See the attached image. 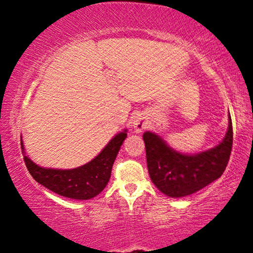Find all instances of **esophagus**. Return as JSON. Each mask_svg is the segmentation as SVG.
I'll use <instances>...</instances> for the list:
<instances>
[{
    "mask_svg": "<svg viewBox=\"0 0 253 253\" xmlns=\"http://www.w3.org/2000/svg\"><path fill=\"white\" fill-rule=\"evenodd\" d=\"M148 123L146 122V119L143 116H140V115L134 117V119H132V127H134V129L137 132H142L144 129H146Z\"/></svg>",
    "mask_w": 253,
    "mask_h": 253,
    "instance_id": "34e87169",
    "label": "esophagus"
}]
</instances>
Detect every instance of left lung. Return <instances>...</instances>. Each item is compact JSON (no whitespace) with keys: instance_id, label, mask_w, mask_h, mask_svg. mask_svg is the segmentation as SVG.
Wrapping results in <instances>:
<instances>
[{"instance_id":"left-lung-1","label":"left lung","mask_w":253,"mask_h":253,"mask_svg":"<svg viewBox=\"0 0 253 253\" xmlns=\"http://www.w3.org/2000/svg\"><path fill=\"white\" fill-rule=\"evenodd\" d=\"M143 139L152 182L169 198H184L202 190L223 174L232 149V122L229 113L228 130L222 142L196 154L175 151L152 131H145Z\"/></svg>"}]
</instances>
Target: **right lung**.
I'll return each instance as SVG.
<instances>
[{
	"mask_svg": "<svg viewBox=\"0 0 253 253\" xmlns=\"http://www.w3.org/2000/svg\"><path fill=\"white\" fill-rule=\"evenodd\" d=\"M126 137L127 129L118 132L90 162L70 169L42 168L25 155L22 139L21 148L29 173L38 183L65 198L90 200L99 194L108 184L114 162Z\"/></svg>",
	"mask_w": 253,
	"mask_h": 253,
	"instance_id": "add662e5",
	"label": "right lung"
}]
</instances>
